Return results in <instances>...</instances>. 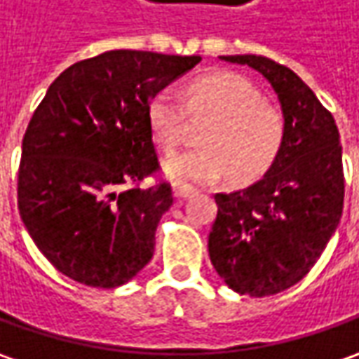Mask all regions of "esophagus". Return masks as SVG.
Returning a JSON list of instances; mask_svg holds the SVG:
<instances>
[{"label": "esophagus", "instance_id": "1", "mask_svg": "<svg viewBox=\"0 0 359 359\" xmlns=\"http://www.w3.org/2000/svg\"><path fill=\"white\" fill-rule=\"evenodd\" d=\"M196 194V189L191 187V184H184V182H175V196L179 201H184V198H191Z\"/></svg>", "mask_w": 359, "mask_h": 359}]
</instances>
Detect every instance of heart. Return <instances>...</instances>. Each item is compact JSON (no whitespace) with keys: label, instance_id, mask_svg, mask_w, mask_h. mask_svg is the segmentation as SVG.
I'll use <instances>...</instances> for the list:
<instances>
[{"label":"heart","instance_id":"obj_1","mask_svg":"<svg viewBox=\"0 0 359 359\" xmlns=\"http://www.w3.org/2000/svg\"><path fill=\"white\" fill-rule=\"evenodd\" d=\"M187 115L212 121L201 133L203 147L165 163V170L180 182H215L226 170L234 182L256 180L274 165L286 137L278 107L266 103L252 81L230 71L194 77L182 99L170 89L151 97L147 121L163 153H172L182 142Z\"/></svg>","mask_w":359,"mask_h":359}]
</instances>
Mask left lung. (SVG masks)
I'll list each match as a JSON object with an SVG mask.
<instances>
[{"label":"left lung","mask_w":359,"mask_h":359,"mask_svg":"<svg viewBox=\"0 0 359 359\" xmlns=\"http://www.w3.org/2000/svg\"><path fill=\"white\" fill-rule=\"evenodd\" d=\"M262 73L278 95L286 137L274 165L248 189L217 192L208 254L238 294L288 290L312 270L344 208L340 133L326 107L292 69L260 55L220 57Z\"/></svg>","instance_id":"1"}]
</instances>
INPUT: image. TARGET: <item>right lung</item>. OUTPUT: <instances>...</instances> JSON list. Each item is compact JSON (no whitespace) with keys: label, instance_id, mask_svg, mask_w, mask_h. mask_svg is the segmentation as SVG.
<instances>
[{"label":"right lung","instance_id":"right-lung-1","mask_svg":"<svg viewBox=\"0 0 359 359\" xmlns=\"http://www.w3.org/2000/svg\"><path fill=\"white\" fill-rule=\"evenodd\" d=\"M201 61L115 49L67 67L23 135L18 208L39 252L61 274L117 288L155 252L172 189L147 121L151 97Z\"/></svg>","mask_w":359,"mask_h":359}]
</instances>
